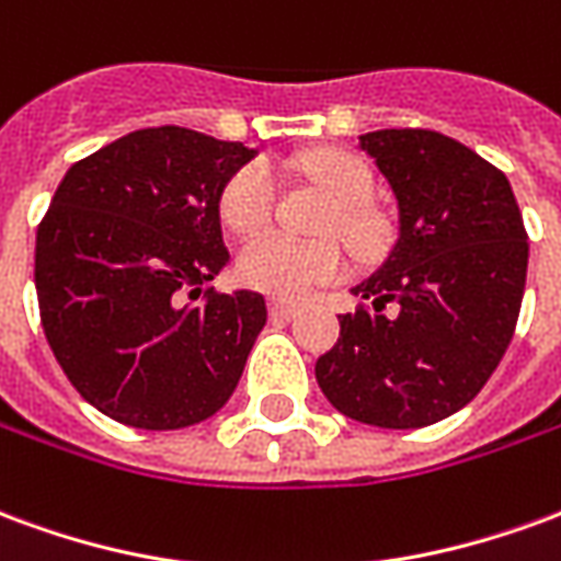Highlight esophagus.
Listing matches in <instances>:
<instances>
[{"mask_svg": "<svg viewBox=\"0 0 561 561\" xmlns=\"http://www.w3.org/2000/svg\"><path fill=\"white\" fill-rule=\"evenodd\" d=\"M297 304H288V300H270V316L273 318H294L297 316Z\"/></svg>", "mask_w": 561, "mask_h": 561, "instance_id": "obj_1", "label": "esophagus"}]
</instances>
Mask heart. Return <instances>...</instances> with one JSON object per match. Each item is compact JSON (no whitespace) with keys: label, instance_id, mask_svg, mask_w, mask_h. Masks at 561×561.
<instances>
[{"label":"heart","instance_id":"heart-1","mask_svg":"<svg viewBox=\"0 0 561 561\" xmlns=\"http://www.w3.org/2000/svg\"><path fill=\"white\" fill-rule=\"evenodd\" d=\"M294 168L309 183L318 185L333 201L324 216V231L340 233L360 255L376 252L385 225L369 207L376 188L373 168L360 156L345 149H312L294 161ZM279 183L267 161H245L228 176L219 195L221 221L240 237L267 228L276 213ZM348 267L336 240H294L285 233L252 237L237 255V276L255 291L273 294L282 300H300L316 285L340 279Z\"/></svg>","mask_w":561,"mask_h":561}]
</instances>
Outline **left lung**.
Here are the masks:
<instances>
[{
  "label": "left lung",
  "instance_id": "left-lung-1",
  "mask_svg": "<svg viewBox=\"0 0 561 561\" xmlns=\"http://www.w3.org/2000/svg\"><path fill=\"white\" fill-rule=\"evenodd\" d=\"M393 188L400 233L340 316V342L316 364L318 388L352 421L417 430L469 405L517 328L529 237L507 176L430 128L360 135ZM398 304L388 319L383 306Z\"/></svg>",
  "mask_w": 561,
  "mask_h": 561
}]
</instances>
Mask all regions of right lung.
Segmentation results:
<instances>
[{"label": "right lung", "mask_w": 561, "mask_h": 561, "mask_svg": "<svg viewBox=\"0 0 561 561\" xmlns=\"http://www.w3.org/2000/svg\"><path fill=\"white\" fill-rule=\"evenodd\" d=\"M252 156L192 128H140L75 161L56 188L35 237L42 328L107 417L183 430L231 400L267 300L204 285L231 261L221 188Z\"/></svg>", "instance_id": "right-lung-1"}]
</instances>
